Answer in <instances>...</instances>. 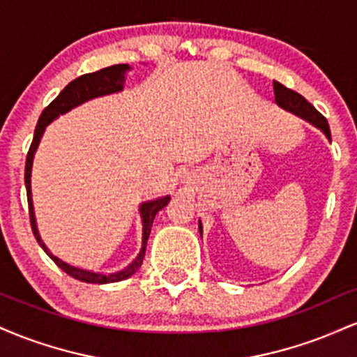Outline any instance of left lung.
Listing matches in <instances>:
<instances>
[{
	"label": "left lung",
	"mask_w": 357,
	"mask_h": 357,
	"mask_svg": "<svg viewBox=\"0 0 357 357\" xmlns=\"http://www.w3.org/2000/svg\"><path fill=\"white\" fill-rule=\"evenodd\" d=\"M273 93H275V102L278 107L296 114V116L302 117L304 121L309 122V124H312L314 127H317V129H321L324 136L331 141V129H329V124H327V119L324 117L322 114L319 112L312 104H310V102H307L301 93L284 87L280 82H273ZM198 228H199V235L203 236L202 220L198 221Z\"/></svg>",
	"instance_id": "obj_1"
}]
</instances>
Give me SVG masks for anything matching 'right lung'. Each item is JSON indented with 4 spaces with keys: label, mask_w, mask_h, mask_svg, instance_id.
Here are the masks:
<instances>
[{
    "label": "right lung",
    "mask_w": 357,
    "mask_h": 357,
    "mask_svg": "<svg viewBox=\"0 0 357 357\" xmlns=\"http://www.w3.org/2000/svg\"><path fill=\"white\" fill-rule=\"evenodd\" d=\"M129 70H130V65L119 63V65H112V67L102 68V70H97L93 73H85V75L79 77V79L72 80L70 84H68L67 87L59 93V97H56V99L43 110L42 116H40L38 124H36V129H35L33 142H31L30 151H28V155H26V166H24V184H26L28 210H30L31 230H33L36 241H38L40 247L43 248V252L47 253V255L50 257L65 273H68V275L77 278V280L80 282H87V284H110V282H121L137 272L139 267L142 265V260H144L146 243H147V238H149L151 227H153L155 213L161 211L162 208L169 203L171 196L169 195L161 196V198L158 199H151V202L141 203V206H139V213H141V221H142V245H141V250H139L137 257L134 258L126 268L119 270V272H114V273L92 272V270H85V268L75 267V265L67 264V261H63L61 258L53 255L50 248L45 245L42 236H40L38 225H36L35 208H33V198H31V167H33L35 153L36 149H38L40 141H42L45 129H47V126L50 124V122L55 121L56 117L63 116V114L70 112L72 109L85 104V102L97 99V97H104V96H110V93L122 92V89H124L126 75Z\"/></svg>",
    "instance_id": "right-lung-1"
}]
</instances>
